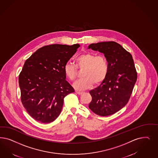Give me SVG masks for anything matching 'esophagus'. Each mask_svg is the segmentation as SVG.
<instances>
[{
  "mask_svg": "<svg viewBox=\"0 0 158 158\" xmlns=\"http://www.w3.org/2000/svg\"><path fill=\"white\" fill-rule=\"evenodd\" d=\"M83 92H84L82 91H77L76 93L77 94H78V95H81L82 94H83Z\"/></svg>",
  "mask_w": 158,
  "mask_h": 158,
  "instance_id": "1",
  "label": "esophagus"
}]
</instances>
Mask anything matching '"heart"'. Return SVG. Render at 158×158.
I'll return each mask as SVG.
<instances>
[{"instance_id":"heart-1","label":"heart","mask_w":158,"mask_h":158,"mask_svg":"<svg viewBox=\"0 0 158 158\" xmlns=\"http://www.w3.org/2000/svg\"><path fill=\"white\" fill-rule=\"evenodd\" d=\"M76 67L67 63L63 67L65 76L71 81L76 79L79 70H84L82 76L84 78L74 83V87L77 90L86 89L98 85L106 78L109 70L108 63L103 55L96 56L95 53L87 52L77 57L75 59Z\"/></svg>"}]
</instances>
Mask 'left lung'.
Instances as JSON below:
<instances>
[{
	"mask_svg": "<svg viewBox=\"0 0 158 158\" xmlns=\"http://www.w3.org/2000/svg\"><path fill=\"white\" fill-rule=\"evenodd\" d=\"M103 53L109 66L106 78L89 93V108L99 116H107L119 111L127 103L137 73L132 55L116 42H102L88 46Z\"/></svg>",
	"mask_w": 158,
	"mask_h": 158,
	"instance_id": "obj_1",
	"label": "left lung"
}]
</instances>
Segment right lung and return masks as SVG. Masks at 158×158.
<instances>
[{
    "label": "right lung",
    "instance_id": "obj_1",
    "mask_svg": "<svg viewBox=\"0 0 158 158\" xmlns=\"http://www.w3.org/2000/svg\"><path fill=\"white\" fill-rule=\"evenodd\" d=\"M79 44L43 46L26 60L19 77L21 101L27 112L42 123L60 113L64 97L74 89L66 80L63 67Z\"/></svg>",
    "mask_w": 158,
    "mask_h": 158
}]
</instances>
